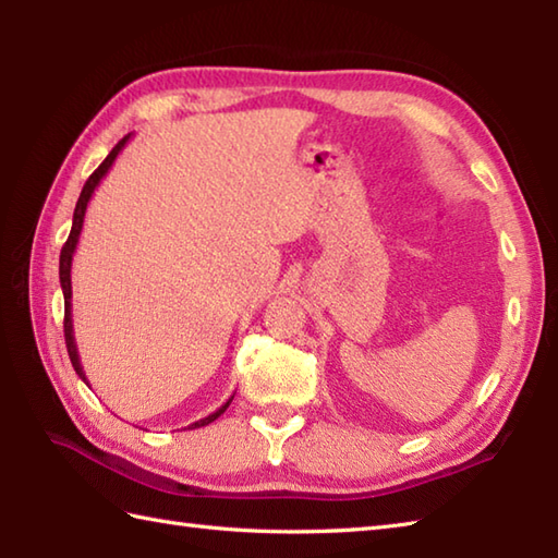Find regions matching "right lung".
Returning a JSON list of instances; mask_svg holds the SVG:
<instances>
[{
  "mask_svg": "<svg viewBox=\"0 0 558 558\" xmlns=\"http://www.w3.org/2000/svg\"><path fill=\"white\" fill-rule=\"evenodd\" d=\"M129 138H132V134H126V136L120 141V144H117V146L110 150V156L100 162V168L88 177L86 184H83L81 196H78L76 208H74V222H71L69 240H66V244L62 246V254H59V282H62V292H64V340H66L69 360H71V364H74V369H76L78 378H83V381H86V384H88V378H86V372H83V366H81L76 338H74V318H71V260H74V254H76V244H78V236H81V230H83V218H86L88 201H90L93 194H96V189H98V184L102 182V177L110 172L112 162L117 160V156H120ZM232 398H234V396H230V400L225 402V405H220L216 412H210L208 417L198 420V422H194V424H189L186 429H198V426H206V424H210V422H216V420L220 417V414L230 408Z\"/></svg>",
  "mask_w": 558,
  "mask_h": 558,
  "instance_id": "obj_1",
  "label": "right lung"
}]
</instances>
